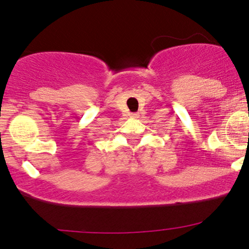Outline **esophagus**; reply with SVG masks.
I'll use <instances>...</instances> for the list:
<instances>
[{
  "instance_id": "34e87169",
  "label": "esophagus",
  "mask_w": 249,
  "mask_h": 249,
  "mask_svg": "<svg viewBox=\"0 0 249 249\" xmlns=\"http://www.w3.org/2000/svg\"><path fill=\"white\" fill-rule=\"evenodd\" d=\"M131 118H138V117H139V115H138V113H131Z\"/></svg>"
}]
</instances>
